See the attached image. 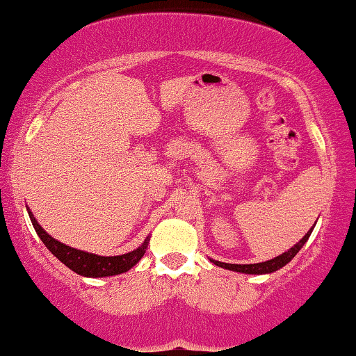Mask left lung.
I'll return each mask as SVG.
<instances>
[{"label":"left lung","instance_id":"8db88e82","mask_svg":"<svg viewBox=\"0 0 356 356\" xmlns=\"http://www.w3.org/2000/svg\"><path fill=\"white\" fill-rule=\"evenodd\" d=\"M314 230V228H312ZM312 230L305 233V236L300 240L298 245H294L289 251H286V253L279 254L277 258L274 259H269V261H264V263H256V264H228V263H220V261H213V264H217L220 268H225V269H230V271H236V273H245V274H268V273H274L277 271V269H281L282 266H286L289 261L294 258L296 254L299 253V250L302 248L305 245V241L309 240L310 233Z\"/></svg>","mask_w":356,"mask_h":356}]
</instances>
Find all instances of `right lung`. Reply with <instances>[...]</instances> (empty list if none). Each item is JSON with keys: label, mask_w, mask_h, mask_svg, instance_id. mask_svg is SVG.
<instances>
[{"label": "right lung", "mask_w": 356, "mask_h": 356, "mask_svg": "<svg viewBox=\"0 0 356 356\" xmlns=\"http://www.w3.org/2000/svg\"><path fill=\"white\" fill-rule=\"evenodd\" d=\"M28 213H29L31 222L34 225L35 233H38L44 245L47 246V250L51 251L57 259H60L67 268H70L72 271L80 274V276L103 277V276H115V274L126 273L128 269H131L134 264L143 258V256H145L147 243H149V240H146L138 250L121 256H98L93 253H87V251L70 248V246L64 245V243L54 240L51 235H47V233L42 230V227L38 223V220L34 218V215L31 213L29 209H28Z\"/></svg>", "instance_id": "right-lung-1"}]
</instances>
